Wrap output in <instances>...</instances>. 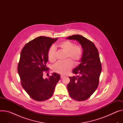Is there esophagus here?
<instances>
[{"label": "esophagus", "mask_w": 123, "mask_h": 123, "mask_svg": "<svg viewBox=\"0 0 123 123\" xmlns=\"http://www.w3.org/2000/svg\"><path fill=\"white\" fill-rule=\"evenodd\" d=\"M64 77H65V76H64V75H61V78H63Z\"/></svg>", "instance_id": "obj_1"}]
</instances>
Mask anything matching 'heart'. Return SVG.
<instances>
[{"label": "heart", "mask_w": 123, "mask_h": 123, "mask_svg": "<svg viewBox=\"0 0 123 123\" xmlns=\"http://www.w3.org/2000/svg\"><path fill=\"white\" fill-rule=\"evenodd\" d=\"M56 47L65 52L64 58L65 59H70L74 64L77 63L82 57L83 52L82 47L78 45H74V43L70 41H63L59 43ZM55 47H51L47 54L48 60L50 62H53L55 61ZM72 62L69 59L58 62L54 65L53 69L56 72L65 74L71 69L73 66Z\"/></svg>", "instance_id": "heart-1"}]
</instances>
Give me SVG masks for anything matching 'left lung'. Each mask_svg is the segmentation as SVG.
<instances>
[{"label":"left lung","instance_id":"left-lung-1","mask_svg":"<svg viewBox=\"0 0 123 123\" xmlns=\"http://www.w3.org/2000/svg\"><path fill=\"white\" fill-rule=\"evenodd\" d=\"M67 39L76 40L81 45L83 52L80 63L72 71L77 76L69 77L68 85L69 96L77 101L89 98L97 90L101 72L98 50L94 44L80 35H73Z\"/></svg>","mask_w":123,"mask_h":123}]
</instances>
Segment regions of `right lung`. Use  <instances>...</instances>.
Returning <instances> with one entry per match:
<instances>
[{
	"label": "right lung",
	"mask_w": 123,
	"mask_h": 123,
	"mask_svg": "<svg viewBox=\"0 0 123 123\" xmlns=\"http://www.w3.org/2000/svg\"><path fill=\"white\" fill-rule=\"evenodd\" d=\"M57 40L40 36L26 44L21 51L18 66L21 83L28 94L36 101L50 98L60 79V75L55 72L48 78L43 77V71L47 70L48 50Z\"/></svg>",
	"instance_id": "right-lung-1"
}]
</instances>
